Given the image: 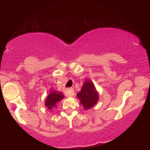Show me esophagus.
<instances>
[{
  "label": "esophagus",
  "instance_id": "1",
  "mask_svg": "<svg viewBox=\"0 0 150 150\" xmlns=\"http://www.w3.org/2000/svg\"><path fill=\"white\" fill-rule=\"evenodd\" d=\"M65 93V95L68 96V97H72V96L74 95L75 91L73 90V88H67V89H66Z\"/></svg>",
  "mask_w": 150,
  "mask_h": 150
}]
</instances>
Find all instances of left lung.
Here are the masks:
<instances>
[{
	"label": "left lung",
	"mask_w": 150,
	"mask_h": 150,
	"mask_svg": "<svg viewBox=\"0 0 150 150\" xmlns=\"http://www.w3.org/2000/svg\"><path fill=\"white\" fill-rule=\"evenodd\" d=\"M98 93L94 83L89 79L84 82L79 93L77 94V97L79 99L81 105L85 110L90 109L95 106L98 101Z\"/></svg>",
	"instance_id": "obj_1"
}]
</instances>
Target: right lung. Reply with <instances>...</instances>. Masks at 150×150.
Segmentation results:
<instances>
[{"mask_svg": "<svg viewBox=\"0 0 150 150\" xmlns=\"http://www.w3.org/2000/svg\"><path fill=\"white\" fill-rule=\"evenodd\" d=\"M64 95H63L62 92L51 90L50 93L47 96L46 99L45 101V106H46L49 110H52L55 106H57V104L64 98Z\"/></svg>", "mask_w": 150, "mask_h": 150, "instance_id": "1", "label": "right lung"}]
</instances>
